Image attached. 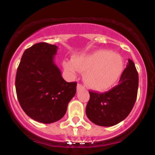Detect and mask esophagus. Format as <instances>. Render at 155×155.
Wrapping results in <instances>:
<instances>
[{
    "mask_svg": "<svg viewBox=\"0 0 155 155\" xmlns=\"http://www.w3.org/2000/svg\"><path fill=\"white\" fill-rule=\"evenodd\" d=\"M84 87L82 84H78L77 85V91H81V90H84Z\"/></svg>",
    "mask_w": 155,
    "mask_h": 155,
    "instance_id": "1",
    "label": "esophagus"
}]
</instances>
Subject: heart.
Returning <instances> with one entry per match:
<instances>
[{
	"label": "heart",
	"instance_id": "heart-1",
	"mask_svg": "<svg viewBox=\"0 0 155 155\" xmlns=\"http://www.w3.org/2000/svg\"><path fill=\"white\" fill-rule=\"evenodd\" d=\"M63 66L67 71L84 72L87 86L95 91H106L115 85L124 71L121 57L109 50H99L88 54L78 55L73 61H65Z\"/></svg>",
	"mask_w": 155,
	"mask_h": 155
}]
</instances>
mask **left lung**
<instances>
[{
  "instance_id": "8db88e82",
  "label": "left lung",
  "mask_w": 155,
  "mask_h": 155,
  "mask_svg": "<svg viewBox=\"0 0 155 155\" xmlns=\"http://www.w3.org/2000/svg\"><path fill=\"white\" fill-rule=\"evenodd\" d=\"M138 82L135 64L129 59L118 85L105 93L89 91L85 110L87 118L102 127H112L125 120L136 102Z\"/></svg>"
}]
</instances>
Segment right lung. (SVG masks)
I'll return each instance as SVG.
<instances>
[{
  "instance_id": "add662e5",
  "label": "right lung",
  "mask_w": 155,
  "mask_h": 155,
  "mask_svg": "<svg viewBox=\"0 0 155 155\" xmlns=\"http://www.w3.org/2000/svg\"><path fill=\"white\" fill-rule=\"evenodd\" d=\"M57 47L39 42L25 50L17 70L15 88L21 109L42 124L62 119L76 94V82H67L54 63Z\"/></svg>"
}]
</instances>
